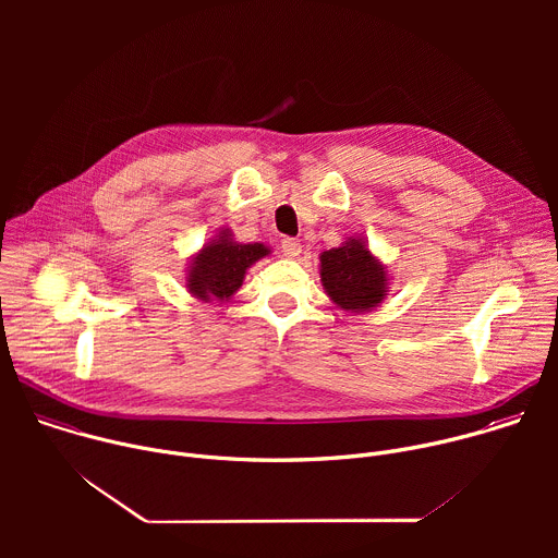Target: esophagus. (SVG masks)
<instances>
[{
	"mask_svg": "<svg viewBox=\"0 0 558 558\" xmlns=\"http://www.w3.org/2000/svg\"><path fill=\"white\" fill-rule=\"evenodd\" d=\"M282 254L287 258H298L302 254V243L295 241V238H284V241H282Z\"/></svg>",
	"mask_w": 558,
	"mask_h": 558,
	"instance_id": "obj_1",
	"label": "esophagus"
}]
</instances>
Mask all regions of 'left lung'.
Instances as JSON below:
<instances>
[{
  "instance_id": "8db88e82",
  "label": "left lung",
  "mask_w": 558,
  "mask_h": 558,
  "mask_svg": "<svg viewBox=\"0 0 558 558\" xmlns=\"http://www.w3.org/2000/svg\"><path fill=\"white\" fill-rule=\"evenodd\" d=\"M320 280L331 302L349 313H368L388 295V269L362 235L320 254Z\"/></svg>"
}]
</instances>
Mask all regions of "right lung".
<instances>
[{
	"label": "right lung",
	"instance_id": "add662e5",
	"mask_svg": "<svg viewBox=\"0 0 558 558\" xmlns=\"http://www.w3.org/2000/svg\"><path fill=\"white\" fill-rule=\"evenodd\" d=\"M269 254L271 250L263 243L245 245L233 241L231 229L222 227L192 258L185 287L196 300L229 302L243 287L247 269Z\"/></svg>",
	"mask_w": 558,
	"mask_h": 558
}]
</instances>
